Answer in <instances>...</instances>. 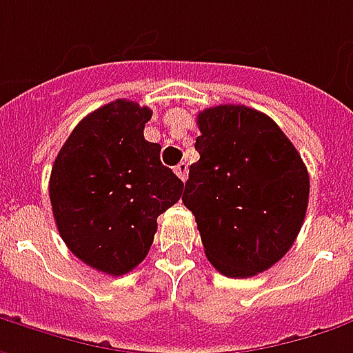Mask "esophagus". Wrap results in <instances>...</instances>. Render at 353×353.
I'll list each match as a JSON object with an SVG mask.
<instances>
[{"instance_id":"1","label":"esophagus","mask_w":353,"mask_h":353,"mask_svg":"<svg viewBox=\"0 0 353 353\" xmlns=\"http://www.w3.org/2000/svg\"><path fill=\"white\" fill-rule=\"evenodd\" d=\"M174 172H176V176L179 177L181 181H185V179H188V172H190V170H188V163H183V161H181V163H177Z\"/></svg>"}]
</instances>
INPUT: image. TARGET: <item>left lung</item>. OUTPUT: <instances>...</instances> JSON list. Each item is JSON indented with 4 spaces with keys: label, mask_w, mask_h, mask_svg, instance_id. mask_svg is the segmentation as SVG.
I'll use <instances>...</instances> for the list:
<instances>
[{
    "label": "left lung",
    "mask_w": 353,
    "mask_h": 353,
    "mask_svg": "<svg viewBox=\"0 0 353 353\" xmlns=\"http://www.w3.org/2000/svg\"><path fill=\"white\" fill-rule=\"evenodd\" d=\"M199 160L183 205L195 215L207 259L247 279L283 259L299 235L310 193L304 161L267 114L221 104L197 114Z\"/></svg>",
    "instance_id": "left-lung-1"
}]
</instances>
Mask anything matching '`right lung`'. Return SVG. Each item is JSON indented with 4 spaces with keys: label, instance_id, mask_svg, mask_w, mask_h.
<instances>
[{
    "label": "right lung",
    "instance_id": "obj_1",
    "mask_svg": "<svg viewBox=\"0 0 353 353\" xmlns=\"http://www.w3.org/2000/svg\"><path fill=\"white\" fill-rule=\"evenodd\" d=\"M148 106L118 99L83 118L57 154L49 197L70 253L104 274L136 268L154 243L158 217L179 201L183 181L144 140Z\"/></svg>",
    "mask_w": 353,
    "mask_h": 353
}]
</instances>
